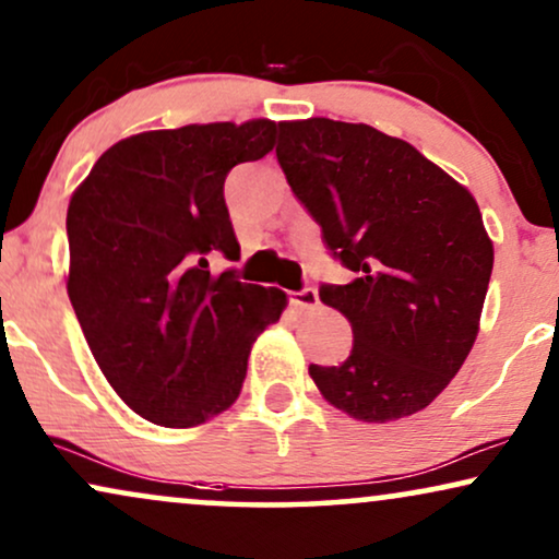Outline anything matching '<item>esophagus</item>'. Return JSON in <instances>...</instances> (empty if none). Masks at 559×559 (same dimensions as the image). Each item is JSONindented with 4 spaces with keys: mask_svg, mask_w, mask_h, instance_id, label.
I'll list each match as a JSON object with an SVG mask.
<instances>
[{
    "mask_svg": "<svg viewBox=\"0 0 559 559\" xmlns=\"http://www.w3.org/2000/svg\"><path fill=\"white\" fill-rule=\"evenodd\" d=\"M288 299H292V304H294L296 309H314V307H320V296H317L314 288H301V292H294L292 296H288Z\"/></svg>",
    "mask_w": 559,
    "mask_h": 559,
    "instance_id": "esophagus-1",
    "label": "esophagus"
}]
</instances>
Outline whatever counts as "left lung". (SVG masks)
Instances as JSON below:
<instances>
[{"label": "left lung", "instance_id": "1", "mask_svg": "<svg viewBox=\"0 0 559 559\" xmlns=\"http://www.w3.org/2000/svg\"><path fill=\"white\" fill-rule=\"evenodd\" d=\"M278 129L288 186L356 275L320 288L353 328L348 361L312 364L309 377L356 420L420 413L477 341L492 242L475 195L413 144L366 123L307 118Z\"/></svg>", "mask_w": 559, "mask_h": 559}]
</instances>
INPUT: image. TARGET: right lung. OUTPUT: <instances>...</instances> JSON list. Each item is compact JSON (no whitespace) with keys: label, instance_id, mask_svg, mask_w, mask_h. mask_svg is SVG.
<instances>
[{"label":"right lung","instance_id":"obj_1","mask_svg":"<svg viewBox=\"0 0 559 559\" xmlns=\"http://www.w3.org/2000/svg\"><path fill=\"white\" fill-rule=\"evenodd\" d=\"M273 146L267 118L144 131L103 152L69 201V301L144 420L190 428L235 405L252 343L286 309L281 288L214 275L206 260H239L224 180Z\"/></svg>","mask_w":559,"mask_h":559}]
</instances>
